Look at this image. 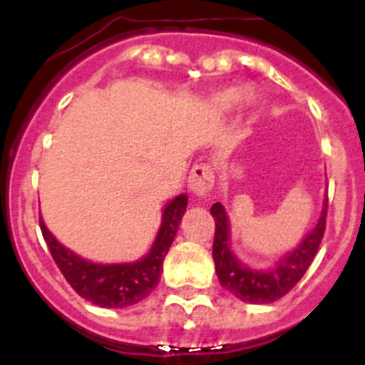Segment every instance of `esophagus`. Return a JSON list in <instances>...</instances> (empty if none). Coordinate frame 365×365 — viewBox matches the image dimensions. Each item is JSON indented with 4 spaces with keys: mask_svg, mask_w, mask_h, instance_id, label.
<instances>
[{
    "mask_svg": "<svg viewBox=\"0 0 365 365\" xmlns=\"http://www.w3.org/2000/svg\"><path fill=\"white\" fill-rule=\"evenodd\" d=\"M214 170L208 164H195L188 179V188L195 197H208L214 188Z\"/></svg>",
    "mask_w": 365,
    "mask_h": 365,
    "instance_id": "obj_1",
    "label": "esophagus"
}]
</instances>
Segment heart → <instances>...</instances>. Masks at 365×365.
<instances>
[{
    "label": "heart",
    "mask_w": 365,
    "mask_h": 365,
    "mask_svg": "<svg viewBox=\"0 0 365 365\" xmlns=\"http://www.w3.org/2000/svg\"><path fill=\"white\" fill-rule=\"evenodd\" d=\"M245 98V89H240V87H232V89H225V91L217 93L214 96V106L221 111H228V109L235 108L240 104L241 100Z\"/></svg>",
    "instance_id": "heart-1"
}]
</instances>
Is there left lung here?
<instances>
[{
  "label": "left lung",
  "mask_w": 365,
  "mask_h": 365,
  "mask_svg": "<svg viewBox=\"0 0 365 365\" xmlns=\"http://www.w3.org/2000/svg\"><path fill=\"white\" fill-rule=\"evenodd\" d=\"M210 214L215 221V237L212 256H214L215 272L219 283L230 294L247 303H272L285 296L292 287L302 279L314 259L322 237L325 232V215H327V201L324 202L322 217L314 228L303 237L302 243L285 254L269 270L248 269L241 263L230 250V225H228L227 212L221 202H215L210 208Z\"/></svg>",
  "instance_id": "8db88e82"
}]
</instances>
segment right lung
Masks as SVG:
<instances>
[{"label":"right lung","instance_id":"1","mask_svg":"<svg viewBox=\"0 0 365 365\" xmlns=\"http://www.w3.org/2000/svg\"><path fill=\"white\" fill-rule=\"evenodd\" d=\"M186 206H188V195L185 193L177 195L173 201L164 206L163 222H160L159 234L151 245V250L143 259L133 261V263H115V265L91 263L76 256L62 243H58L56 237L47 230L41 217L40 228L54 263L62 270L63 278L74 291L83 299L100 307L122 309L143 302L157 287L160 272H163L164 257L179 230Z\"/></svg>","mask_w":365,"mask_h":365}]
</instances>
